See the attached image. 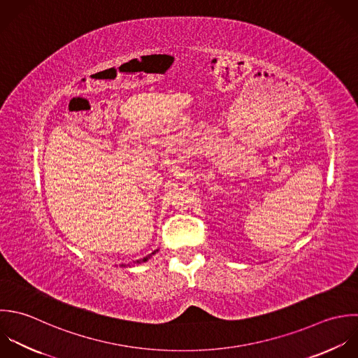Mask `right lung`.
<instances>
[{"label":"right lung","instance_id":"1","mask_svg":"<svg viewBox=\"0 0 358 358\" xmlns=\"http://www.w3.org/2000/svg\"><path fill=\"white\" fill-rule=\"evenodd\" d=\"M156 252H157V251H155V252H152V255H155V254H156ZM152 255H148V257H146V258H143V259H139V261H136V264H142V262H146V261H148V259H149V258H150V257H152Z\"/></svg>","mask_w":358,"mask_h":358}]
</instances>
